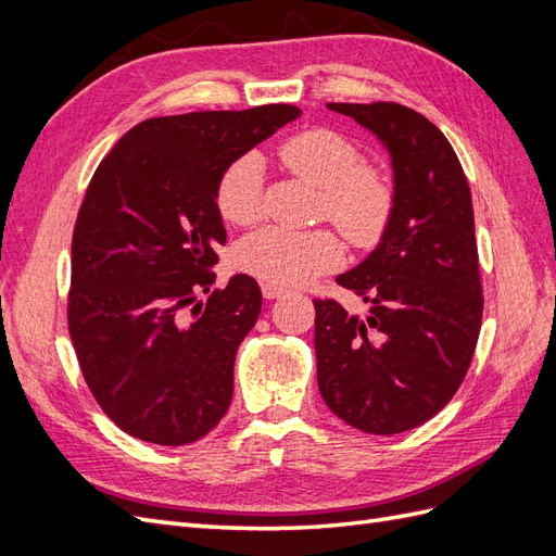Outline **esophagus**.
Returning a JSON list of instances; mask_svg holds the SVG:
<instances>
[{
  "instance_id": "34e87169",
  "label": "esophagus",
  "mask_w": 556,
  "mask_h": 556,
  "mask_svg": "<svg viewBox=\"0 0 556 556\" xmlns=\"http://www.w3.org/2000/svg\"><path fill=\"white\" fill-rule=\"evenodd\" d=\"M285 292V288H280V285H274V282H262V294H264V299H278V296H282Z\"/></svg>"
}]
</instances>
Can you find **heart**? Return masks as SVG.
Masks as SVG:
<instances>
[{"label":"heart","instance_id":"obj_1","mask_svg":"<svg viewBox=\"0 0 556 556\" xmlns=\"http://www.w3.org/2000/svg\"><path fill=\"white\" fill-rule=\"evenodd\" d=\"M280 160L319 190V215L339 227L350 243L374 245L394 213V185L380 169L362 164V150L333 129H308L288 139ZM215 206L227 223L255 225L264 208V164L250 153L233 160L215 188ZM343 243L329 229L285 231L266 227L233 250L239 271L264 282L294 288L343 262Z\"/></svg>","mask_w":556,"mask_h":556}]
</instances>
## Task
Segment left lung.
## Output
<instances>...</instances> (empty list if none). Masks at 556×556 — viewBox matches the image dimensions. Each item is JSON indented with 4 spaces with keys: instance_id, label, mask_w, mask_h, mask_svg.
Listing matches in <instances>:
<instances>
[{
    "instance_id": "left-lung-1",
    "label": "left lung",
    "mask_w": 556,
    "mask_h": 556,
    "mask_svg": "<svg viewBox=\"0 0 556 556\" xmlns=\"http://www.w3.org/2000/svg\"><path fill=\"white\" fill-rule=\"evenodd\" d=\"M387 148L394 213L380 243L336 282L366 317L315 299L317 387L333 415L366 433L425 425L459 390L482 325L473 201L457 153L422 113L394 102L327 104Z\"/></svg>"
}]
</instances>
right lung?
<instances>
[{"instance_id": "add662e5", "label": "right lung", "mask_w": 556, "mask_h": 556, "mask_svg": "<svg viewBox=\"0 0 556 556\" xmlns=\"http://www.w3.org/2000/svg\"><path fill=\"white\" fill-rule=\"evenodd\" d=\"M299 115L266 104L150 117L97 166L74 227L66 317L92 396L134 439L188 445L225 417L262 292L239 274L194 304L227 241L215 188L233 160Z\"/></svg>"}]
</instances>
